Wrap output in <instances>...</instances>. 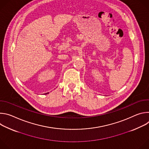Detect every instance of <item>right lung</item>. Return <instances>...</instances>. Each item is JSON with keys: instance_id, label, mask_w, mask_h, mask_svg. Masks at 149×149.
I'll list each match as a JSON object with an SVG mask.
<instances>
[{"instance_id": "1", "label": "right lung", "mask_w": 149, "mask_h": 149, "mask_svg": "<svg viewBox=\"0 0 149 149\" xmlns=\"http://www.w3.org/2000/svg\"><path fill=\"white\" fill-rule=\"evenodd\" d=\"M49 94V93H45V94Z\"/></svg>"}]
</instances>
